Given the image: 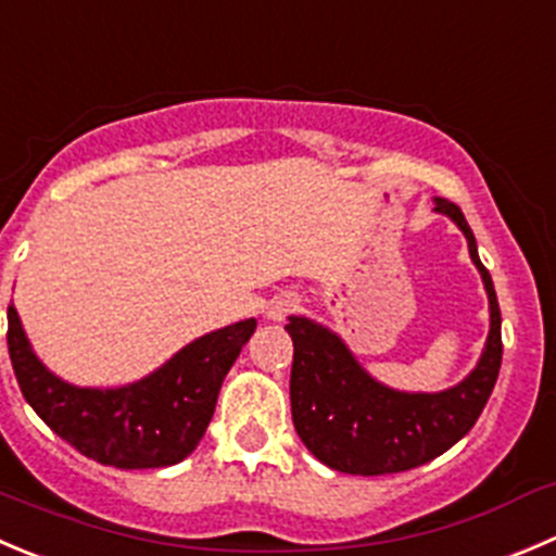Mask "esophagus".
Here are the masks:
<instances>
[{
    "label": "esophagus",
    "instance_id": "obj_1",
    "mask_svg": "<svg viewBox=\"0 0 556 556\" xmlns=\"http://www.w3.org/2000/svg\"><path fill=\"white\" fill-rule=\"evenodd\" d=\"M290 306H293V299H279V301H271V306H268V317H271V320H282L285 312H288Z\"/></svg>",
    "mask_w": 556,
    "mask_h": 556
}]
</instances>
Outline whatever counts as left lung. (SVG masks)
I'll list each match as a JSON object with an SVG mask.
<instances>
[{"label":"left lung","mask_w":556,"mask_h":556,"mask_svg":"<svg viewBox=\"0 0 556 556\" xmlns=\"http://www.w3.org/2000/svg\"><path fill=\"white\" fill-rule=\"evenodd\" d=\"M465 233L470 257L489 293V337L476 369L440 393H407L377 382L348 344L309 317H290L293 339L290 409L301 443L331 470L350 476H388L438 459L459 443L486 407L503 364L500 304L492 277L478 257L476 236L456 203L434 198Z\"/></svg>","instance_id":"1"}]
</instances>
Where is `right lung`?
Segmentation results:
<instances>
[{"label":"right lung","instance_id":"obj_1","mask_svg":"<svg viewBox=\"0 0 556 556\" xmlns=\"http://www.w3.org/2000/svg\"><path fill=\"white\" fill-rule=\"evenodd\" d=\"M255 317L195 339L157 371L122 388H78L42 366L15 306H8V350L21 393L42 421L75 451L118 470L170 467L206 434L219 388Z\"/></svg>","mask_w":556,"mask_h":556}]
</instances>
